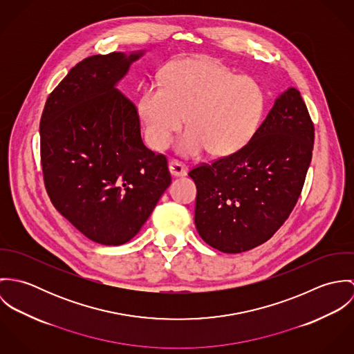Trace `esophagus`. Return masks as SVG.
<instances>
[{
	"mask_svg": "<svg viewBox=\"0 0 354 354\" xmlns=\"http://www.w3.org/2000/svg\"><path fill=\"white\" fill-rule=\"evenodd\" d=\"M169 170H170V174L174 177H184L188 174V167L178 160H170Z\"/></svg>",
	"mask_w": 354,
	"mask_h": 354,
	"instance_id": "34e87169",
	"label": "esophagus"
}]
</instances>
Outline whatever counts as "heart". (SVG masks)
I'll return each instance as SVG.
<instances>
[{"label":"heart","instance_id":"heart-1","mask_svg":"<svg viewBox=\"0 0 354 354\" xmlns=\"http://www.w3.org/2000/svg\"><path fill=\"white\" fill-rule=\"evenodd\" d=\"M266 111L263 87L221 62L187 57L171 62L162 84H149L138 102L145 138L152 150H165L187 117L189 128L177 143L183 156L208 149L225 156L244 149L259 131Z\"/></svg>","mask_w":354,"mask_h":354}]
</instances>
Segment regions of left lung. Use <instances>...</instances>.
Returning a JSON list of instances; mask_svg holds the SVG:
<instances>
[{
  "instance_id": "1",
  "label": "left lung",
  "mask_w": 354,
  "mask_h": 354,
  "mask_svg": "<svg viewBox=\"0 0 354 354\" xmlns=\"http://www.w3.org/2000/svg\"><path fill=\"white\" fill-rule=\"evenodd\" d=\"M313 139L308 109L290 87L244 149L192 169L195 225L203 240L225 253L245 252L270 240L301 195Z\"/></svg>"
}]
</instances>
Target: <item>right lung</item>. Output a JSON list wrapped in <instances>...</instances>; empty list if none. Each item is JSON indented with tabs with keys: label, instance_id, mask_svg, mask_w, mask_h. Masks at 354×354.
Returning a JSON list of instances; mask_svg holds the SVG:
<instances>
[{
	"label": "right lung",
	"instance_id": "1",
	"mask_svg": "<svg viewBox=\"0 0 354 354\" xmlns=\"http://www.w3.org/2000/svg\"><path fill=\"white\" fill-rule=\"evenodd\" d=\"M143 54L84 58L53 90L41 118L51 203L102 245L133 239L171 183L166 156L145 146L136 106L115 87Z\"/></svg>",
	"mask_w": 354,
	"mask_h": 354
}]
</instances>
